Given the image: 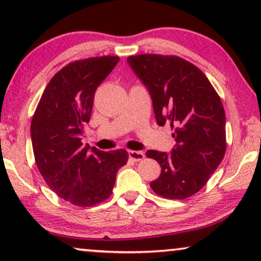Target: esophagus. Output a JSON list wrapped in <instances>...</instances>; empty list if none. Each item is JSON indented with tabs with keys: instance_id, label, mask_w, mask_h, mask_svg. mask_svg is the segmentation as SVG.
<instances>
[{
	"instance_id": "34e87169",
	"label": "esophagus",
	"mask_w": 261,
	"mask_h": 261,
	"mask_svg": "<svg viewBox=\"0 0 261 261\" xmlns=\"http://www.w3.org/2000/svg\"><path fill=\"white\" fill-rule=\"evenodd\" d=\"M128 155H129V158L132 160H134V162H140V160L145 158L144 152L141 151H128Z\"/></svg>"
}]
</instances>
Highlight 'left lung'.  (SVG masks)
<instances>
[{"label":"left lung","mask_w":261,"mask_h":261,"mask_svg":"<svg viewBox=\"0 0 261 261\" xmlns=\"http://www.w3.org/2000/svg\"><path fill=\"white\" fill-rule=\"evenodd\" d=\"M127 63L151 95L156 123H170L176 140L170 154L146 152L162 167L152 190L170 199L190 197L204 187L226 153L220 96L197 66L177 56L138 55Z\"/></svg>","instance_id":"obj_1"}]
</instances>
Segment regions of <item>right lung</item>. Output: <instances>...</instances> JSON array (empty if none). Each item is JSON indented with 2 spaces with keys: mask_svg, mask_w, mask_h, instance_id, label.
Returning <instances> with one entry per match:
<instances>
[{
  "mask_svg": "<svg viewBox=\"0 0 261 261\" xmlns=\"http://www.w3.org/2000/svg\"><path fill=\"white\" fill-rule=\"evenodd\" d=\"M119 57L76 60L58 71L42 92L31 123L39 172L59 197L78 206L98 204L112 195L116 173L126 165V149L103 152L82 144L96 89Z\"/></svg>",
  "mask_w": 261,
  "mask_h": 261,
  "instance_id": "right-lung-1",
  "label": "right lung"
}]
</instances>
